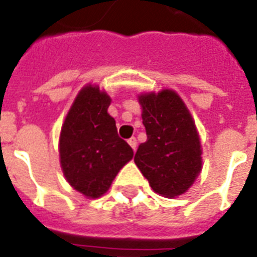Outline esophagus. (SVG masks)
<instances>
[{"label":"esophagus","mask_w":257,"mask_h":257,"mask_svg":"<svg viewBox=\"0 0 257 257\" xmlns=\"http://www.w3.org/2000/svg\"><path fill=\"white\" fill-rule=\"evenodd\" d=\"M128 144L131 145V148L133 149V151H136L137 148V140H136V137H131L128 140Z\"/></svg>","instance_id":"esophagus-1"}]
</instances>
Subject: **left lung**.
I'll return each instance as SVG.
<instances>
[{
    "label": "left lung",
    "instance_id": "left-lung-1",
    "mask_svg": "<svg viewBox=\"0 0 257 257\" xmlns=\"http://www.w3.org/2000/svg\"><path fill=\"white\" fill-rule=\"evenodd\" d=\"M147 141L135 163L153 191L165 197L185 193L203 168V151L195 120L172 89L139 94Z\"/></svg>",
    "mask_w": 257,
    "mask_h": 257
}]
</instances>
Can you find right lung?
I'll list each match as a JSON object with an SVG mask.
<instances>
[{"label": "right lung", "instance_id": "obj_1", "mask_svg": "<svg viewBox=\"0 0 257 257\" xmlns=\"http://www.w3.org/2000/svg\"><path fill=\"white\" fill-rule=\"evenodd\" d=\"M112 100L98 85L78 92L61 126L58 152L62 173L70 187L88 197L105 195L133 151L117 135L108 113Z\"/></svg>", "mask_w": 257, "mask_h": 257}]
</instances>
